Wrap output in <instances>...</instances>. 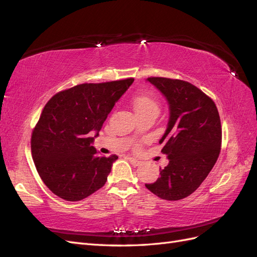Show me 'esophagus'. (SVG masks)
Here are the masks:
<instances>
[{
  "label": "esophagus",
  "instance_id": "34e87169",
  "mask_svg": "<svg viewBox=\"0 0 257 257\" xmlns=\"http://www.w3.org/2000/svg\"><path fill=\"white\" fill-rule=\"evenodd\" d=\"M128 161L132 163V164L133 165H135V166H138V165H141V161H138V160H136V159H134V158H128Z\"/></svg>",
  "mask_w": 257,
  "mask_h": 257
}]
</instances>
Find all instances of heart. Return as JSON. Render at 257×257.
<instances>
[{
  "instance_id": "heart-1",
  "label": "heart",
  "mask_w": 257,
  "mask_h": 257,
  "mask_svg": "<svg viewBox=\"0 0 257 257\" xmlns=\"http://www.w3.org/2000/svg\"><path fill=\"white\" fill-rule=\"evenodd\" d=\"M134 110L136 114H142L147 112H159V103L154 97L147 94H139L132 99Z\"/></svg>"
}]
</instances>
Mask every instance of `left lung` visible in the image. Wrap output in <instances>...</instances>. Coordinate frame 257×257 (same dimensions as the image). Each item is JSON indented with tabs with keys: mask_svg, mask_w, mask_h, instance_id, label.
<instances>
[{
	"mask_svg": "<svg viewBox=\"0 0 257 257\" xmlns=\"http://www.w3.org/2000/svg\"><path fill=\"white\" fill-rule=\"evenodd\" d=\"M167 100L169 119L160 144L168 165L158 180L146 188L160 198L179 200L195 192L219 158L222 128L213 100L195 85L183 80L151 77Z\"/></svg>",
	"mask_w": 257,
	"mask_h": 257,
	"instance_id": "left-lung-1",
	"label": "left lung"
}]
</instances>
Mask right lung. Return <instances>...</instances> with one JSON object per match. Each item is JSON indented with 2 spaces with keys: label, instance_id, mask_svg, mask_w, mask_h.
<instances>
[{
  "label": "right lung",
  "instance_id": "obj_1",
  "mask_svg": "<svg viewBox=\"0 0 257 257\" xmlns=\"http://www.w3.org/2000/svg\"><path fill=\"white\" fill-rule=\"evenodd\" d=\"M133 78L82 83L57 93L44 107L31 138V150L46 186L62 199L81 200L106 183L118 157L98 155V136L114 104Z\"/></svg>",
  "mask_w": 257,
  "mask_h": 257
}]
</instances>
